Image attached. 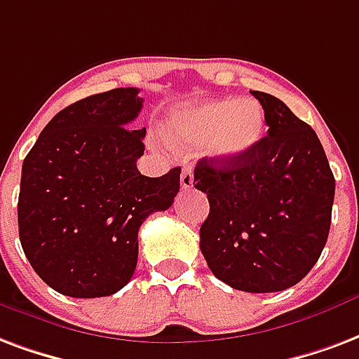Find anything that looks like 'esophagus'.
<instances>
[{
	"label": "esophagus",
	"instance_id": "1",
	"mask_svg": "<svg viewBox=\"0 0 359 359\" xmlns=\"http://www.w3.org/2000/svg\"><path fill=\"white\" fill-rule=\"evenodd\" d=\"M180 187L184 188V190H190L194 187V172L190 167L182 169V172H180Z\"/></svg>",
	"mask_w": 359,
	"mask_h": 359
}]
</instances>
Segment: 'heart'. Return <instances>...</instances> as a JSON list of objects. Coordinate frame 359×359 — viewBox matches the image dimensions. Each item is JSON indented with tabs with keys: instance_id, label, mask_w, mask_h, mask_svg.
I'll return each mask as SVG.
<instances>
[{
	"instance_id": "obj_1",
	"label": "heart",
	"mask_w": 359,
	"mask_h": 359,
	"mask_svg": "<svg viewBox=\"0 0 359 359\" xmlns=\"http://www.w3.org/2000/svg\"><path fill=\"white\" fill-rule=\"evenodd\" d=\"M167 133L177 146H205L213 158L236 161L264 137V114L253 100L219 98L175 112L167 119Z\"/></svg>"
}]
</instances>
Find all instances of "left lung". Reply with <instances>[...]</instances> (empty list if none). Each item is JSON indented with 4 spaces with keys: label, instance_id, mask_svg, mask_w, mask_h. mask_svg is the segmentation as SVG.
I'll use <instances>...</instances> for the list:
<instances>
[{
    "label": "left lung",
    "instance_id": "left-lung-1",
    "mask_svg": "<svg viewBox=\"0 0 359 359\" xmlns=\"http://www.w3.org/2000/svg\"><path fill=\"white\" fill-rule=\"evenodd\" d=\"M268 135L236 161L201 158L194 187L207 194L200 249L220 281L247 293L293 287L325 247L335 177L312 127L280 98L251 91Z\"/></svg>",
    "mask_w": 359,
    "mask_h": 359
}]
</instances>
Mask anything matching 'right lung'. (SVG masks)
Wrapping results in <instances>:
<instances>
[{
    "label": "right lung",
    "instance_id": "1",
    "mask_svg": "<svg viewBox=\"0 0 359 359\" xmlns=\"http://www.w3.org/2000/svg\"><path fill=\"white\" fill-rule=\"evenodd\" d=\"M137 87L81 98L45 126L24 158L18 236L41 280L58 293L95 299L118 293L133 278L139 228L179 194L180 167L144 177L146 129Z\"/></svg>",
    "mask_w": 359,
    "mask_h": 359
}]
</instances>
